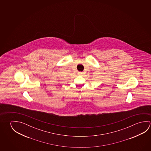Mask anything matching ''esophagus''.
Instances as JSON below:
<instances>
[{"label":"esophagus","mask_w":151,"mask_h":151,"mask_svg":"<svg viewBox=\"0 0 151 151\" xmlns=\"http://www.w3.org/2000/svg\"><path fill=\"white\" fill-rule=\"evenodd\" d=\"M82 74H83V73H82V72H78V74L82 75Z\"/></svg>","instance_id":"obj_1"}]
</instances>
